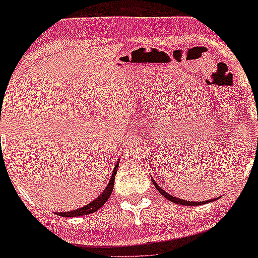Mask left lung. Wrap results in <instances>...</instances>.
Returning a JSON list of instances; mask_svg holds the SVG:
<instances>
[{
    "mask_svg": "<svg viewBox=\"0 0 258 258\" xmlns=\"http://www.w3.org/2000/svg\"><path fill=\"white\" fill-rule=\"evenodd\" d=\"M151 179H152V182H153V186H155L156 188H157V191L160 192V194L162 195V196L165 197V199L170 200L171 202H175V204L182 205V206H199V205H205V204H207V202H211V201H212V200H207V201H200V202L197 201V202H194V201H186V200L177 199V197L172 196V195H171V194H168V192H166L165 189L162 188V187L158 186L157 182H156L155 179L152 178V176H151Z\"/></svg>",
    "mask_w": 258,
    "mask_h": 258,
    "instance_id": "1",
    "label": "left lung"
}]
</instances>
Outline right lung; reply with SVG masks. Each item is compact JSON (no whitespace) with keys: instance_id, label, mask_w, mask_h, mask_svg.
Here are the masks:
<instances>
[{"instance_id":"add662e5","label":"right lung","mask_w":258,"mask_h":258,"mask_svg":"<svg viewBox=\"0 0 258 258\" xmlns=\"http://www.w3.org/2000/svg\"><path fill=\"white\" fill-rule=\"evenodd\" d=\"M117 168H118V161H117L116 166H114L113 171H112V175H111L110 182L107 183V186L105 187L102 194L97 197V199L93 200L92 202L87 204L86 206L81 207V209L74 210V211H69V212H57V215L62 216V217H77V216H85V215H90V213L96 212L98 209L103 206V205L107 202V200L110 199L111 194H112V189H113V184H114V176H116L117 172Z\"/></svg>"}]
</instances>
